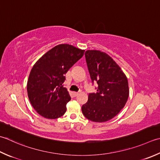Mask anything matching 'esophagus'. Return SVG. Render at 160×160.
<instances>
[{
	"label": "esophagus",
	"mask_w": 160,
	"mask_h": 160,
	"mask_svg": "<svg viewBox=\"0 0 160 160\" xmlns=\"http://www.w3.org/2000/svg\"><path fill=\"white\" fill-rule=\"evenodd\" d=\"M78 93H79L78 92H73V96H77L78 95Z\"/></svg>",
	"instance_id": "1"
}]
</instances>
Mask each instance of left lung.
Here are the masks:
<instances>
[{
	"label": "left lung",
	"instance_id": "left-lung-1",
	"mask_svg": "<svg viewBox=\"0 0 160 160\" xmlns=\"http://www.w3.org/2000/svg\"><path fill=\"white\" fill-rule=\"evenodd\" d=\"M92 82L96 81V93H89L88 101L82 106L87 119L105 122L117 116L128 101L129 87L126 74L107 53L88 50L84 53Z\"/></svg>",
	"mask_w": 160,
	"mask_h": 160
}]
</instances>
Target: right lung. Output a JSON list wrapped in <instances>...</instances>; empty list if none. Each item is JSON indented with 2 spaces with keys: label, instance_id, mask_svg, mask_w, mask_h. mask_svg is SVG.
I'll return each mask as SVG.
<instances>
[{
  "label": "right lung",
  "instance_id": "obj_1",
  "mask_svg": "<svg viewBox=\"0 0 160 160\" xmlns=\"http://www.w3.org/2000/svg\"><path fill=\"white\" fill-rule=\"evenodd\" d=\"M84 50L69 44H59L42 56L33 67L27 82L28 98L42 117L55 119L63 116L71 100L63 87L64 75L82 57Z\"/></svg>",
  "mask_w": 160,
  "mask_h": 160
}]
</instances>
